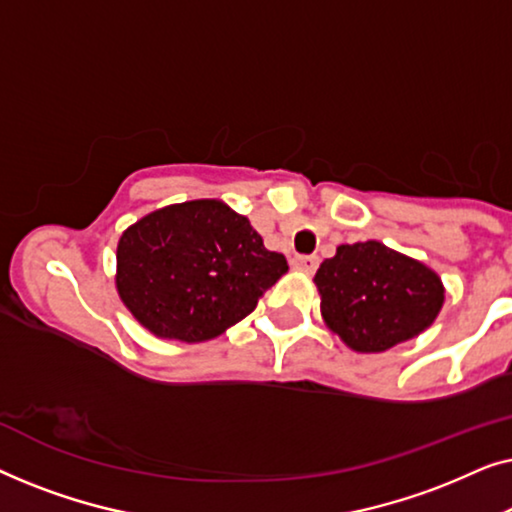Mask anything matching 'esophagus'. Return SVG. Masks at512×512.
Returning <instances> with one entry per match:
<instances>
[{"instance_id": "1", "label": "esophagus", "mask_w": 512, "mask_h": 512, "mask_svg": "<svg viewBox=\"0 0 512 512\" xmlns=\"http://www.w3.org/2000/svg\"><path fill=\"white\" fill-rule=\"evenodd\" d=\"M293 268L300 270V272H307V275H312V272L319 268V258L317 256H296V258H293Z\"/></svg>"}]
</instances>
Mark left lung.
I'll use <instances>...</instances> for the list:
<instances>
[{
  "label": "left lung",
  "mask_w": 512,
  "mask_h": 512,
  "mask_svg": "<svg viewBox=\"0 0 512 512\" xmlns=\"http://www.w3.org/2000/svg\"><path fill=\"white\" fill-rule=\"evenodd\" d=\"M321 319L352 352L377 354L424 333L443 310L436 270L387 244H340L314 275Z\"/></svg>",
  "instance_id": "8db88e82"
}]
</instances>
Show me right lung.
Listing matches in <instances>:
<instances>
[{"label":"right lung","mask_w":512,"mask_h":512,"mask_svg":"<svg viewBox=\"0 0 512 512\" xmlns=\"http://www.w3.org/2000/svg\"><path fill=\"white\" fill-rule=\"evenodd\" d=\"M286 270V258L223 200L160 207L125 228L116 247L123 305L156 338L188 345L254 312Z\"/></svg>","instance_id":"obj_1"}]
</instances>
